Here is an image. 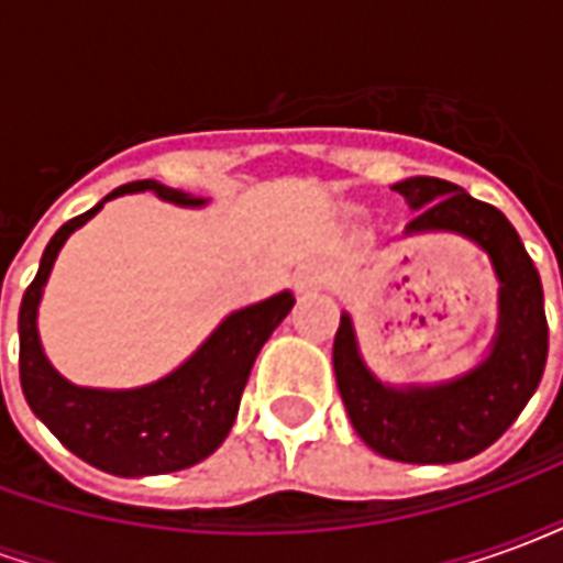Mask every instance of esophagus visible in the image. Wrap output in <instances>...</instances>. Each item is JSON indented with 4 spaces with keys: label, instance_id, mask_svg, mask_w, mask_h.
Masks as SVG:
<instances>
[{
    "label": "esophagus",
    "instance_id": "1",
    "mask_svg": "<svg viewBox=\"0 0 563 563\" xmlns=\"http://www.w3.org/2000/svg\"><path fill=\"white\" fill-rule=\"evenodd\" d=\"M325 280H329V268L322 262H310V265L298 268V274H295V286L301 292H313L319 286H325Z\"/></svg>",
    "mask_w": 563,
    "mask_h": 563
}]
</instances>
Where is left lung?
<instances>
[{"mask_svg": "<svg viewBox=\"0 0 563 563\" xmlns=\"http://www.w3.org/2000/svg\"><path fill=\"white\" fill-rule=\"evenodd\" d=\"M416 217L404 234H459L479 246L497 277V325L485 355L437 383H386L367 367L353 317L334 334V377L355 434L383 459L455 464L479 455L519 419L549 353L543 286L519 232L492 205L437 177L391 186Z\"/></svg>", "mask_w": 563, "mask_h": 563, "instance_id": "left-lung-1", "label": "left lung"}]
</instances>
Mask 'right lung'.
<instances>
[{
	"label": "right lung",
	"mask_w": 563,
	"mask_h": 563,
	"mask_svg": "<svg viewBox=\"0 0 563 563\" xmlns=\"http://www.w3.org/2000/svg\"><path fill=\"white\" fill-rule=\"evenodd\" d=\"M132 192H153L177 208H205L210 201L159 180H135L68 220L44 246L38 274L20 301V386L32 413L78 459L114 476H159L192 467L222 446L258 350L292 310L295 295L283 289L265 301L232 310L186 362L135 389H96L66 379L51 365L38 334L44 286L68 238L111 198Z\"/></svg>",
	"instance_id": "obj_1"
}]
</instances>
